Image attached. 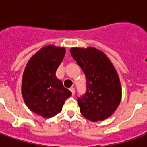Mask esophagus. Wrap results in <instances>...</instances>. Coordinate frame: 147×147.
<instances>
[{
  "label": "esophagus",
  "instance_id": "1",
  "mask_svg": "<svg viewBox=\"0 0 147 147\" xmlns=\"http://www.w3.org/2000/svg\"><path fill=\"white\" fill-rule=\"evenodd\" d=\"M70 90H71V94H72V96L75 95V93H76V90H75V88H73V87H72V88H71Z\"/></svg>",
  "mask_w": 147,
  "mask_h": 147
}]
</instances>
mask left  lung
<instances>
[{
    "instance_id": "1",
    "label": "left lung",
    "mask_w": 147,
    "mask_h": 147,
    "mask_svg": "<svg viewBox=\"0 0 147 147\" xmlns=\"http://www.w3.org/2000/svg\"><path fill=\"white\" fill-rule=\"evenodd\" d=\"M71 54L86 77V93L78 98L80 112L93 122L111 117L122 97L120 78L106 55L94 47H73Z\"/></svg>"
}]
</instances>
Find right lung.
Listing matches in <instances>:
<instances>
[{
  "mask_svg": "<svg viewBox=\"0 0 147 147\" xmlns=\"http://www.w3.org/2000/svg\"><path fill=\"white\" fill-rule=\"evenodd\" d=\"M64 47L47 45L27 62L22 78V95L28 109L43 118L61 113L71 92L64 88L56 71L64 59Z\"/></svg>",
  "mask_w": 147,
  "mask_h": 147,
  "instance_id": "right-lung-1",
  "label": "right lung"
}]
</instances>
